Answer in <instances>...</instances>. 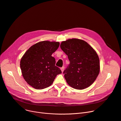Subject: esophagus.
Masks as SVG:
<instances>
[{
  "mask_svg": "<svg viewBox=\"0 0 121 121\" xmlns=\"http://www.w3.org/2000/svg\"><path fill=\"white\" fill-rule=\"evenodd\" d=\"M60 69H61V72H62V73L63 72H64V70H65V67L63 66V67H61V68H60Z\"/></svg>",
  "mask_w": 121,
  "mask_h": 121,
  "instance_id": "obj_1",
  "label": "esophagus"
}]
</instances>
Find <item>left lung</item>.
Returning a JSON list of instances; mask_svg holds the SVG:
<instances>
[{
	"mask_svg": "<svg viewBox=\"0 0 121 121\" xmlns=\"http://www.w3.org/2000/svg\"><path fill=\"white\" fill-rule=\"evenodd\" d=\"M60 46L70 61L63 72L67 84L77 90L89 87L99 72V60L96 52L87 42L78 39L63 41Z\"/></svg>",
	"mask_w": 121,
	"mask_h": 121,
	"instance_id": "obj_1",
	"label": "left lung"
}]
</instances>
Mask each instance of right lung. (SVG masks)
I'll return each instance as SVG.
<instances>
[{
    "label": "right lung",
    "mask_w": 121,
    "mask_h": 121,
    "mask_svg": "<svg viewBox=\"0 0 121 121\" xmlns=\"http://www.w3.org/2000/svg\"><path fill=\"white\" fill-rule=\"evenodd\" d=\"M60 45L58 42L44 41L33 45L22 57L20 67L26 81L36 89L50 86L61 71L55 65L52 55Z\"/></svg>",
    "instance_id": "add662e5"
}]
</instances>
